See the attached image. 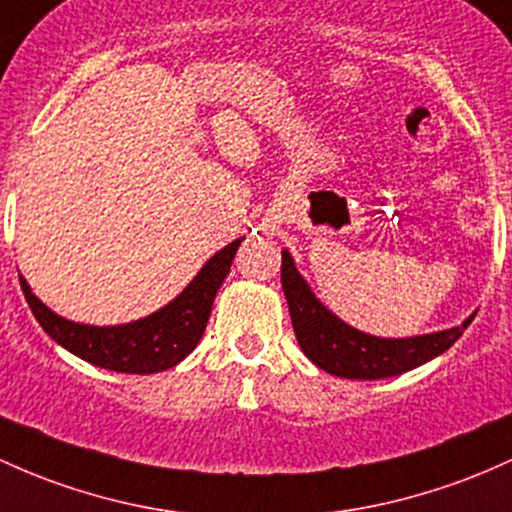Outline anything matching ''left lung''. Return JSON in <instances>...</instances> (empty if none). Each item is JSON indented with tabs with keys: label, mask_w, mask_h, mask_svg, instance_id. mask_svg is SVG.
Segmentation results:
<instances>
[{
	"label": "left lung",
	"mask_w": 512,
	"mask_h": 512,
	"mask_svg": "<svg viewBox=\"0 0 512 512\" xmlns=\"http://www.w3.org/2000/svg\"><path fill=\"white\" fill-rule=\"evenodd\" d=\"M282 289L303 355L323 372L342 379L372 381L411 372L449 350L476 316L471 313L462 325L440 333L413 335V338H376L347 325L320 303L296 269L289 250H282Z\"/></svg>",
	"instance_id": "1"
}]
</instances>
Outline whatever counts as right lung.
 I'll list each match as a JSON object with an SVG mask.
<instances>
[{
	"mask_svg": "<svg viewBox=\"0 0 512 512\" xmlns=\"http://www.w3.org/2000/svg\"><path fill=\"white\" fill-rule=\"evenodd\" d=\"M245 238L233 240L199 269L187 289L150 316L123 325H87L58 316L38 299L19 274L21 291L41 328L94 367L121 374H155L182 362L199 345L209 323L213 299L228 277L233 257Z\"/></svg>",
	"mask_w": 512,
	"mask_h": 512,
	"instance_id": "obj_1",
	"label": "right lung"
}]
</instances>
